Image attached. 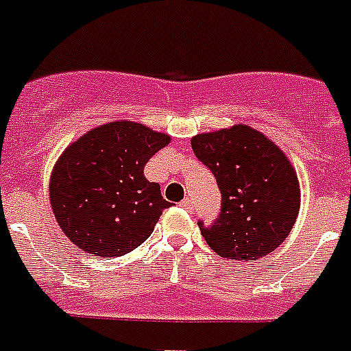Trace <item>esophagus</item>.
Here are the masks:
<instances>
[{"instance_id": "1", "label": "esophagus", "mask_w": 351, "mask_h": 351, "mask_svg": "<svg viewBox=\"0 0 351 351\" xmlns=\"http://www.w3.org/2000/svg\"><path fill=\"white\" fill-rule=\"evenodd\" d=\"M179 206H181V208L186 210V212H192V210H193L192 199H183V201H181V203H179Z\"/></svg>"}]
</instances>
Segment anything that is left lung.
I'll use <instances>...</instances> for the list:
<instances>
[{
    "label": "left lung",
    "mask_w": 351,
    "mask_h": 351,
    "mask_svg": "<svg viewBox=\"0 0 351 351\" xmlns=\"http://www.w3.org/2000/svg\"><path fill=\"white\" fill-rule=\"evenodd\" d=\"M192 150L212 170L221 195L219 219L204 228L221 257L255 261L285 243L301 206L295 168L263 132L234 125L192 137Z\"/></svg>",
    "instance_id": "1"
}]
</instances>
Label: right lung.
Returning <instances> with one entry per match:
<instances>
[{"instance_id": "obj_1", "label": "right lung", "mask_w": 351, "mask_h": 351, "mask_svg": "<svg viewBox=\"0 0 351 351\" xmlns=\"http://www.w3.org/2000/svg\"><path fill=\"white\" fill-rule=\"evenodd\" d=\"M168 143V134L121 119L92 128L64 148L50 173L49 193L72 245L119 257L150 237L170 203L143 170Z\"/></svg>"}]
</instances>
